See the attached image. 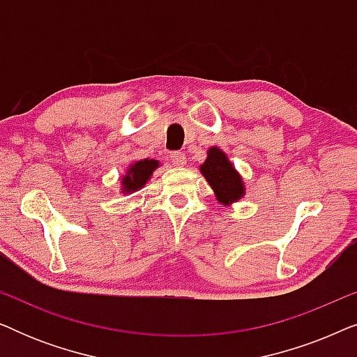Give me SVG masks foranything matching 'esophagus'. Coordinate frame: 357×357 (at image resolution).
Here are the masks:
<instances>
[{"mask_svg":"<svg viewBox=\"0 0 357 357\" xmlns=\"http://www.w3.org/2000/svg\"><path fill=\"white\" fill-rule=\"evenodd\" d=\"M170 160H172L174 165H177V167H182L187 162V158L182 153H172L170 154Z\"/></svg>","mask_w":357,"mask_h":357,"instance_id":"obj_1","label":"esophagus"}]
</instances>
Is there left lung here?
Here are the masks:
<instances>
[{
    "instance_id": "1",
    "label": "left lung",
    "mask_w": 357,
    "mask_h": 357,
    "mask_svg": "<svg viewBox=\"0 0 357 357\" xmlns=\"http://www.w3.org/2000/svg\"><path fill=\"white\" fill-rule=\"evenodd\" d=\"M199 172L213 188L214 197L224 206H231L245 197V183L242 175L234 167L227 154L218 146H211L208 149L206 159L199 165Z\"/></svg>"
}]
</instances>
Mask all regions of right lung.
<instances>
[{
	"label": "right lung",
	"mask_w": 357,
	"mask_h": 357,
	"mask_svg": "<svg viewBox=\"0 0 357 357\" xmlns=\"http://www.w3.org/2000/svg\"><path fill=\"white\" fill-rule=\"evenodd\" d=\"M160 164L155 159H139L133 160L128 167H126L125 174L120 178V193L130 195L138 192L148 183V180L153 177L154 170L159 169Z\"/></svg>",
	"instance_id": "right-lung-1"
}]
</instances>
